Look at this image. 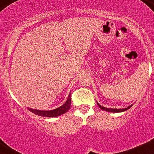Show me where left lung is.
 I'll return each mask as SVG.
<instances>
[{
  "instance_id": "1",
  "label": "left lung",
  "mask_w": 154,
  "mask_h": 154,
  "mask_svg": "<svg viewBox=\"0 0 154 154\" xmlns=\"http://www.w3.org/2000/svg\"><path fill=\"white\" fill-rule=\"evenodd\" d=\"M98 106H99L100 109H103V111H109V112H122V111H125L126 110H128V109H130V107L132 106H128V108H125V109H108V108H106V107H103L102 106H100V104H98Z\"/></svg>"
}]
</instances>
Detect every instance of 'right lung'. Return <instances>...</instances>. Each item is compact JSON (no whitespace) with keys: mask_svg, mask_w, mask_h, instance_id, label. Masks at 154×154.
<instances>
[{"mask_svg":"<svg viewBox=\"0 0 154 154\" xmlns=\"http://www.w3.org/2000/svg\"><path fill=\"white\" fill-rule=\"evenodd\" d=\"M70 106H71V94L69 95V98L66 101V103L63 104V106H61L54 109V110L40 111L35 110V109H29V108H28V110L39 116H45V117H55V116H58L66 113L69 109Z\"/></svg>","mask_w":154,"mask_h":154,"instance_id":"obj_1","label":"right lung"}]
</instances>
